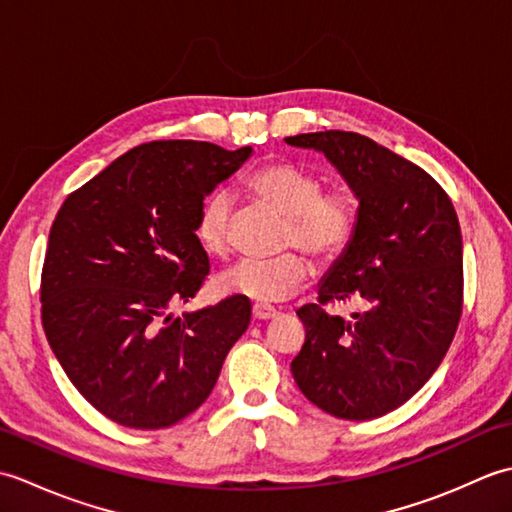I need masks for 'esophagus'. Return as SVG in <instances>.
Wrapping results in <instances>:
<instances>
[{
	"mask_svg": "<svg viewBox=\"0 0 512 512\" xmlns=\"http://www.w3.org/2000/svg\"><path fill=\"white\" fill-rule=\"evenodd\" d=\"M277 317V310L270 308V306H262V303H255L253 306V319L257 321H270Z\"/></svg>",
	"mask_w": 512,
	"mask_h": 512,
	"instance_id": "esophagus-1",
	"label": "esophagus"
}]
</instances>
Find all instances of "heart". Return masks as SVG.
<instances>
[{
  "mask_svg": "<svg viewBox=\"0 0 512 512\" xmlns=\"http://www.w3.org/2000/svg\"><path fill=\"white\" fill-rule=\"evenodd\" d=\"M319 171L290 160L264 162L246 178L248 191L288 217L284 246L308 250L321 262H336L354 244L361 224V202L352 184L323 187ZM233 198L226 189L211 191L200 204L195 237L213 257H224L231 244ZM310 262L290 250L270 259H244L217 281L226 295L257 303H279L306 284Z\"/></svg>",
  "mask_w": 512,
  "mask_h": 512,
  "instance_id": "obj_1",
  "label": "heart"
}]
</instances>
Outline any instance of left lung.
Listing matches in <instances>:
<instances>
[{"label": "left lung", "instance_id": "1", "mask_svg": "<svg viewBox=\"0 0 512 512\" xmlns=\"http://www.w3.org/2000/svg\"><path fill=\"white\" fill-rule=\"evenodd\" d=\"M286 140L323 151L361 202L354 244L323 279L317 303L297 310L306 343L292 376L303 396L336 418H380L427 383L458 330V213L427 171L372 138L330 129ZM347 300L364 310L352 320L329 312Z\"/></svg>", "mask_w": 512, "mask_h": 512}]
</instances>
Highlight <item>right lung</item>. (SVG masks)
Masks as SVG:
<instances>
[{"label":"right lung","mask_w":512,"mask_h":512,"mask_svg":"<svg viewBox=\"0 0 512 512\" xmlns=\"http://www.w3.org/2000/svg\"><path fill=\"white\" fill-rule=\"evenodd\" d=\"M250 151L151 140L61 204L41 268V323L63 372L105 418L132 429L176 424L209 398L246 332V297L182 319L169 312L209 275L195 237L204 195Z\"/></svg>","instance_id":"1"}]
</instances>
